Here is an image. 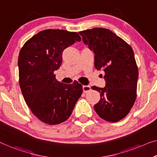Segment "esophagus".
Returning a JSON list of instances; mask_svg holds the SVG:
<instances>
[{
	"mask_svg": "<svg viewBox=\"0 0 157 157\" xmlns=\"http://www.w3.org/2000/svg\"><path fill=\"white\" fill-rule=\"evenodd\" d=\"M82 89H83V92L84 93H86L88 92H90L91 90V87L90 86H87V85H85L82 86Z\"/></svg>",
	"mask_w": 157,
	"mask_h": 157,
	"instance_id": "34e87169",
	"label": "esophagus"
}]
</instances>
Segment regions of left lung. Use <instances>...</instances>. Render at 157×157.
<instances>
[{
  "label": "left lung",
  "mask_w": 157,
  "mask_h": 157,
  "mask_svg": "<svg viewBox=\"0 0 157 157\" xmlns=\"http://www.w3.org/2000/svg\"><path fill=\"white\" fill-rule=\"evenodd\" d=\"M84 44L94 53V66L105 72L104 88L92 86L100 93L94 105L100 118L116 123L128 115L137 97L138 69L129 44L104 28L79 32Z\"/></svg>",
  "instance_id": "obj_1"
}]
</instances>
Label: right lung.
Returning <instances> with one entry per match:
<instances>
[{
  "label": "right lung",
  "mask_w": 157,
  "mask_h": 157,
  "mask_svg": "<svg viewBox=\"0 0 157 157\" xmlns=\"http://www.w3.org/2000/svg\"><path fill=\"white\" fill-rule=\"evenodd\" d=\"M81 37L63 29L39 32L25 42L18 56L19 81L22 95L34 115L48 125L68 119L82 94L78 82L64 84L56 79L65 48Z\"/></svg>",
  "instance_id": "right-lung-1"
}]
</instances>
